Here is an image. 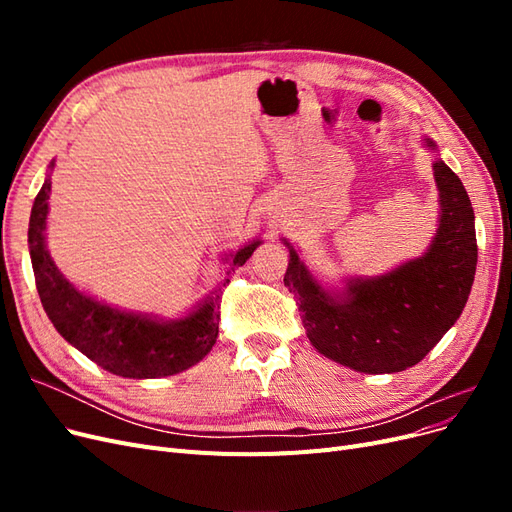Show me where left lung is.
I'll return each mask as SVG.
<instances>
[{
  "label": "left lung",
  "mask_w": 512,
  "mask_h": 512,
  "mask_svg": "<svg viewBox=\"0 0 512 512\" xmlns=\"http://www.w3.org/2000/svg\"><path fill=\"white\" fill-rule=\"evenodd\" d=\"M425 147L436 149L431 138ZM440 224L427 252L376 277H350L327 290L290 250L284 286L297 299L305 333L327 359L363 374L404 371L436 346L468 303L476 273L474 209L461 179L433 162Z\"/></svg>",
  "instance_id": "left-lung-1"
}]
</instances>
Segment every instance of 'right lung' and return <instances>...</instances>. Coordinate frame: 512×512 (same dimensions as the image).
I'll use <instances>...</instances> for the list:
<instances>
[{
  "label": "right lung",
  "instance_id": "right-lung-1",
  "mask_svg": "<svg viewBox=\"0 0 512 512\" xmlns=\"http://www.w3.org/2000/svg\"><path fill=\"white\" fill-rule=\"evenodd\" d=\"M53 166L55 162L49 164V175L34 200L27 243L40 301L57 333L87 359L121 378H164L203 361L218 339L222 299L218 290L198 303L190 314L177 320H162L96 301L76 290L55 267L44 241ZM260 243L256 239L230 254V267H243Z\"/></svg>",
  "mask_w": 512,
  "mask_h": 512
}]
</instances>
